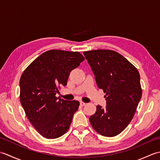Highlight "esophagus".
<instances>
[{"instance_id":"esophagus-1","label":"esophagus","mask_w":160,"mask_h":160,"mask_svg":"<svg viewBox=\"0 0 160 160\" xmlns=\"http://www.w3.org/2000/svg\"><path fill=\"white\" fill-rule=\"evenodd\" d=\"M80 106H82V107H83V106H85V105H86V103L83 102H80Z\"/></svg>"}]
</instances>
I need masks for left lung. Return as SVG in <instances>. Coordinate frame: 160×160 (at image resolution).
Instances as JSON below:
<instances>
[{
    "mask_svg": "<svg viewBox=\"0 0 160 160\" xmlns=\"http://www.w3.org/2000/svg\"><path fill=\"white\" fill-rule=\"evenodd\" d=\"M94 73L98 87L106 93L107 106H97L91 115L92 127L98 133L114 137L124 131L134 116L142 98L138 69L121 54L111 50L83 52Z\"/></svg>",
    "mask_w": 160,
    "mask_h": 160,
    "instance_id": "8db88e82",
    "label": "left lung"
}]
</instances>
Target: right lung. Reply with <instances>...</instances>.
Here are the masks:
<instances>
[{
  "label": "right lung",
  "instance_id": "obj_1",
  "mask_svg": "<svg viewBox=\"0 0 160 160\" xmlns=\"http://www.w3.org/2000/svg\"><path fill=\"white\" fill-rule=\"evenodd\" d=\"M84 60L79 52L49 50L27 67L20 79V100L29 122L47 139L62 136L69 129L80 102L57 98L70 72Z\"/></svg>",
  "mask_w": 160,
  "mask_h": 160
}]
</instances>
